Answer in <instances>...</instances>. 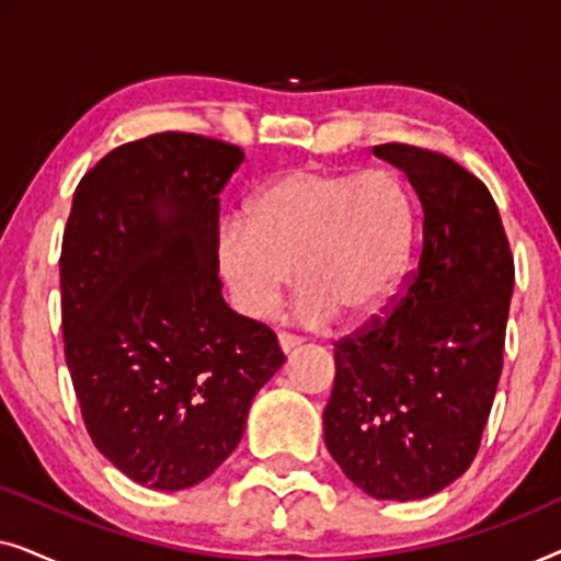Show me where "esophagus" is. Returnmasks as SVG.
<instances>
[{"label": "esophagus", "mask_w": 561, "mask_h": 561, "mask_svg": "<svg viewBox=\"0 0 561 561\" xmlns=\"http://www.w3.org/2000/svg\"><path fill=\"white\" fill-rule=\"evenodd\" d=\"M278 344H280V350L288 355V352H294L296 347H301V340H298V336H294V334L280 332V334H278Z\"/></svg>", "instance_id": "obj_1"}]
</instances>
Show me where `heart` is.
I'll list each match as a JSON object with an SVG mask.
<instances>
[{
	"mask_svg": "<svg viewBox=\"0 0 561 561\" xmlns=\"http://www.w3.org/2000/svg\"><path fill=\"white\" fill-rule=\"evenodd\" d=\"M413 209L396 175L288 168L263 183L250 214H227L214 255L244 317L273 311L294 283L298 317L367 327L393 309L411 271Z\"/></svg>",
	"mask_w": 561,
	"mask_h": 561,
	"instance_id": "1",
	"label": "heart"
}]
</instances>
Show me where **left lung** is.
Here are the masks:
<instances>
[{"label":"left lung","instance_id":"obj_1","mask_svg":"<svg viewBox=\"0 0 561 561\" xmlns=\"http://www.w3.org/2000/svg\"><path fill=\"white\" fill-rule=\"evenodd\" d=\"M373 152L421 204L419 267L401 304L334 347L324 442L342 472L378 501H419L478 455L503 370L513 257L485 183L413 145Z\"/></svg>","mask_w":561,"mask_h":561}]
</instances>
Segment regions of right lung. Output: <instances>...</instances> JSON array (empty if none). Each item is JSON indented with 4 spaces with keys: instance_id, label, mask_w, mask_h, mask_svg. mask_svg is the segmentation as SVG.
I'll use <instances>...</instances> for the list:
<instances>
[{
    "instance_id": "1",
    "label": "right lung",
    "mask_w": 561,
    "mask_h": 561,
    "mask_svg": "<svg viewBox=\"0 0 561 561\" xmlns=\"http://www.w3.org/2000/svg\"><path fill=\"white\" fill-rule=\"evenodd\" d=\"M237 145L160 133L112 150L73 194L60 252L66 365L96 449L140 485L186 490L244 434L286 363L221 296L214 234Z\"/></svg>"
}]
</instances>
